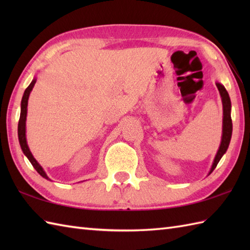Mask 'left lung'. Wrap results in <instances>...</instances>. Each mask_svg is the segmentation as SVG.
Masks as SVG:
<instances>
[{"instance_id":"1","label":"left lung","mask_w":250,"mask_h":250,"mask_svg":"<svg viewBox=\"0 0 250 250\" xmlns=\"http://www.w3.org/2000/svg\"><path fill=\"white\" fill-rule=\"evenodd\" d=\"M217 88L219 90V93L221 95L222 101V107H224V120H222V137H221V144L219 146V149L217 151V155L214 159L213 166L209 171V174L216 168L217 164L220 161L222 156L225 155L228 147H229L231 136H232V119H231V101L229 93L227 92L226 88L222 86L221 83H216Z\"/></svg>"}]
</instances>
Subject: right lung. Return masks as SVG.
I'll return each mask as SVG.
<instances>
[{
  "label": "right lung",
  "mask_w": 250,
  "mask_h": 250,
  "mask_svg": "<svg viewBox=\"0 0 250 250\" xmlns=\"http://www.w3.org/2000/svg\"><path fill=\"white\" fill-rule=\"evenodd\" d=\"M36 83V78H34L32 83L29 84V87L25 89V91L23 93L22 100H21V111H20V118H19V122H18V139H19V143H20V147L22 149L23 153L26 156V158L29 159V161L31 162L32 166L36 169L37 173H39L41 176H43L46 179H49V177L47 176V174L45 173V171L40 166V163L37 162L33 155H32L29 146L26 144V139H25V120H26V111H28V100H29V95L33 89L34 84Z\"/></svg>",
  "instance_id": "1"
}]
</instances>
